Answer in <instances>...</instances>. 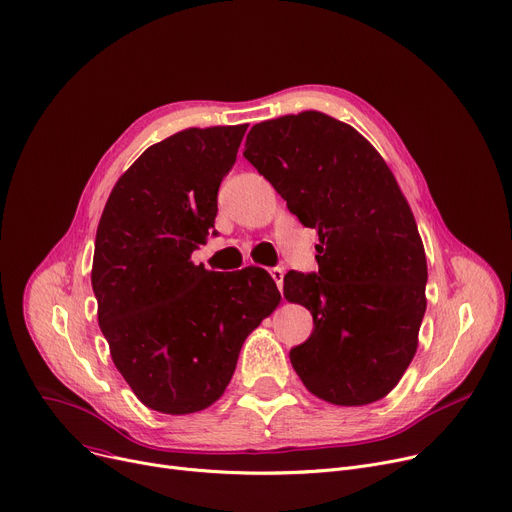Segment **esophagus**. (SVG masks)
<instances>
[{"instance_id":"34e87169","label":"esophagus","mask_w":512,"mask_h":512,"mask_svg":"<svg viewBox=\"0 0 512 512\" xmlns=\"http://www.w3.org/2000/svg\"><path fill=\"white\" fill-rule=\"evenodd\" d=\"M268 272H270V277L274 279V283H277L279 291H283V279H285V270L277 266V268H270Z\"/></svg>"}]
</instances>
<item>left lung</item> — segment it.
Here are the masks:
<instances>
[{
    "label": "left lung",
    "instance_id": "1",
    "mask_svg": "<svg viewBox=\"0 0 512 512\" xmlns=\"http://www.w3.org/2000/svg\"><path fill=\"white\" fill-rule=\"evenodd\" d=\"M244 157L320 235L318 274L285 277V299L313 318L293 369L336 406L385 398L416 355L428 277L396 176L357 129L318 110L254 125Z\"/></svg>",
    "mask_w": 512,
    "mask_h": 512
}]
</instances>
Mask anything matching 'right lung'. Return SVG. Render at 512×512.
Instances as JSON below:
<instances>
[{
    "instance_id": "add662e5",
    "label": "right lung",
    "mask_w": 512,
    "mask_h": 512,
    "mask_svg": "<svg viewBox=\"0 0 512 512\" xmlns=\"http://www.w3.org/2000/svg\"><path fill=\"white\" fill-rule=\"evenodd\" d=\"M248 125L190 127L147 147L102 211L92 262L98 324L114 367L147 408L184 416L215 404L244 340L277 309L264 268L196 266L217 190Z\"/></svg>"
}]
</instances>
